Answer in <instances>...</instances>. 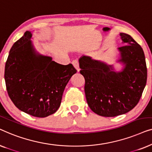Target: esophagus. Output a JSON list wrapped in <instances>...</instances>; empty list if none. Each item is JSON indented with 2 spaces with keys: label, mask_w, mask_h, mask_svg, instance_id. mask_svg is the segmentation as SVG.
Masks as SVG:
<instances>
[{
  "label": "esophagus",
  "mask_w": 152,
  "mask_h": 152,
  "mask_svg": "<svg viewBox=\"0 0 152 152\" xmlns=\"http://www.w3.org/2000/svg\"><path fill=\"white\" fill-rule=\"evenodd\" d=\"M72 65H73L74 68H75L77 70V72L80 71V66H79L78 61H76V60H74V61H72Z\"/></svg>",
  "instance_id": "esophagus-1"
}]
</instances>
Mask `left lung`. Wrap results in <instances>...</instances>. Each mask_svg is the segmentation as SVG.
Instances as JSON below:
<instances>
[{"label": "left lung", "mask_w": 152, "mask_h": 152, "mask_svg": "<svg viewBox=\"0 0 152 152\" xmlns=\"http://www.w3.org/2000/svg\"><path fill=\"white\" fill-rule=\"evenodd\" d=\"M122 45L118 48V62L124 65L115 72L113 65L83 55L79 59L80 73L85 79L84 91L88 107L97 115L115 117L137 105L147 82L145 54L130 35L120 33Z\"/></svg>", "instance_id": "1"}]
</instances>
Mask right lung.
Here are the masks:
<instances>
[{
	"mask_svg": "<svg viewBox=\"0 0 152 152\" xmlns=\"http://www.w3.org/2000/svg\"><path fill=\"white\" fill-rule=\"evenodd\" d=\"M26 31L10 49L5 68L8 95L20 111L37 118L55 113L60 107L66 84L77 70L40 55Z\"/></svg>",
	"mask_w": 152,
	"mask_h": 152,
	"instance_id": "right-lung-1",
	"label": "right lung"
}]
</instances>
